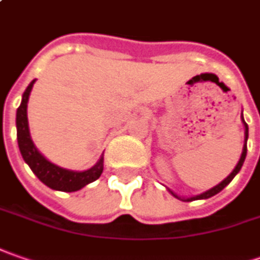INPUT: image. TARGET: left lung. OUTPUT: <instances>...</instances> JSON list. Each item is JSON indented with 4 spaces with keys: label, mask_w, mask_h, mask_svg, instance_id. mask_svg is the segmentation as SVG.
I'll return each instance as SVG.
<instances>
[{
    "label": "left lung",
    "mask_w": 260,
    "mask_h": 260,
    "mask_svg": "<svg viewBox=\"0 0 260 260\" xmlns=\"http://www.w3.org/2000/svg\"><path fill=\"white\" fill-rule=\"evenodd\" d=\"M240 118H242V123H243V126H245V144H243V149H242V155H240V158H239V162L236 164V167H235V170L230 173V174L221 181V183H219L217 185H214L213 188H210V190H207V191L202 192V194H197V196H192V197H181V196H178V194H175L173 190H170V188H167L168 191L171 192L173 196H174L175 199H178V200H181V202H192V200H206V199H210V197H213V196H216L217 192H220L226 185H228L235 177H236V174L240 171V168H242V166H243V162H245V158H246V152H247V137H249V128H247V123L245 122V118H243V113L240 115Z\"/></svg>",
    "instance_id": "8db88e82"
}]
</instances>
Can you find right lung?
Wrapping results in <instances>:
<instances>
[{"instance_id":"obj_1","label":"right lung","mask_w":260,"mask_h":260,"mask_svg":"<svg viewBox=\"0 0 260 260\" xmlns=\"http://www.w3.org/2000/svg\"><path fill=\"white\" fill-rule=\"evenodd\" d=\"M34 83H36V79L27 86L25 92L23 93L21 103L17 109V116H15L17 141H18L20 152L23 155L24 161L31 168L32 173L37 175V178L51 190L64 192L77 191L87 184L96 181L101 177L103 171V154L93 167L87 168L85 171H75V170L58 167L41 154L32 142L30 128H28V118H27V103H28V98H30Z\"/></svg>"}]
</instances>
